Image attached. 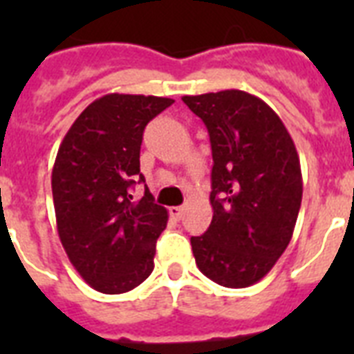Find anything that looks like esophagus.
<instances>
[{
	"label": "esophagus",
	"mask_w": 354,
	"mask_h": 354,
	"mask_svg": "<svg viewBox=\"0 0 354 354\" xmlns=\"http://www.w3.org/2000/svg\"><path fill=\"white\" fill-rule=\"evenodd\" d=\"M183 207L182 205H174V207H171V209H169V213H171V216L172 218H174V221H180V218H182L183 216Z\"/></svg>",
	"instance_id": "34e87169"
}]
</instances>
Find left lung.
<instances>
[{
	"instance_id": "1",
	"label": "left lung",
	"mask_w": 354,
	"mask_h": 354,
	"mask_svg": "<svg viewBox=\"0 0 354 354\" xmlns=\"http://www.w3.org/2000/svg\"><path fill=\"white\" fill-rule=\"evenodd\" d=\"M213 150V221L191 236L200 272L227 288L255 285L288 246L301 207L299 156L279 115L241 90L185 95Z\"/></svg>"
}]
</instances>
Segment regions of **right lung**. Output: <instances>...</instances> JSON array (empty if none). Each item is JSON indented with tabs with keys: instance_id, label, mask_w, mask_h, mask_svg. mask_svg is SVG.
Returning <instances> with one entry per match:
<instances>
[{
	"instance_id": "obj_1",
	"label": "right lung",
	"mask_w": 354,
	"mask_h": 354,
	"mask_svg": "<svg viewBox=\"0 0 354 354\" xmlns=\"http://www.w3.org/2000/svg\"><path fill=\"white\" fill-rule=\"evenodd\" d=\"M154 95L108 93L75 119L58 149L51 174L57 230L69 261L97 292L122 294L154 270L156 241L169 213L130 194L149 121L172 104Z\"/></svg>"
}]
</instances>
